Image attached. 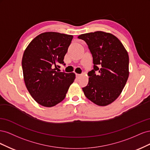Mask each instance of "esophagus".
<instances>
[{
	"label": "esophagus",
	"mask_w": 150,
	"mask_h": 150,
	"mask_svg": "<svg viewBox=\"0 0 150 150\" xmlns=\"http://www.w3.org/2000/svg\"><path fill=\"white\" fill-rule=\"evenodd\" d=\"M81 76V74H76V76L77 78H79V77Z\"/></svg>",
	"instance_id": "obj_1"
}]
</instances>
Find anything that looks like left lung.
Here are the masks:
<instances>
[{
	"mask_svg": "<svg viewBox=\"0 0 150 150\" xmlns=\"http://www.w3.org/2000/svg\"><path fill=\"white\" fill-rule=\"evenodd\" d=\"M93 56V69L88 85L83 88L86 97L98 106L108 105L118 98L129 76V56L115 35L103 31L79 35Z\"/></svg>",
	"mask_w": 150,
	"mask_h": 150,
	"instance_id": "left-lung-1",
	"label": "left lung"
}]
</instances>
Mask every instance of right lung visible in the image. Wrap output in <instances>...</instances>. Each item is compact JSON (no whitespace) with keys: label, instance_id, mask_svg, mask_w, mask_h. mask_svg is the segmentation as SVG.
I'll return each instance as SVG.
<instances>
[{"label":"right lung","instance_id":"add662e5","mask_svg":"<svg viewBox=\"0 0 150 150\" xmlns=\"http://www.w3.org/2000/svg\"><path fill=\"white\" fill-rule=\"evenodd\" d=\"M72 38L71 35L47 32L36 36L24 51L22 67L25 84L40 105L52 107L61 102L74 82V72L56 71L64 64Z\"/></svg>","mask_w":150,"mask_h":150}]
</instances>
